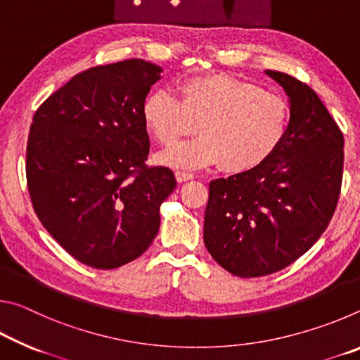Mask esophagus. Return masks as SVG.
<instances>
[{"instance_id":"34e87169","label":"esophagus","mask_w":360,"mask_h":360,"mask_svg":"<svg viewBox=\"0 0 360 360\" xmlns=\"http://www.w3.org/2000/svg\"><path fill=\"white\" fill-rule=\"evenodd\" d=\"M174 176H176V181H178V182H186V181H191L193 178L192 173L181 172V169H178V172L174 173Z\"/></svg>"}]
</instances>
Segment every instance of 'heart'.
<instances>
[{
	"label": "heart",
	"mask_w": 360,
	"mask_h": 360,
	"mask_svg": "<svg viewBox=\"0 0 360 360\" xmlns=\"http://www.w3.org/2000/svg\"><path fill=\"white\" fill-rule=\"evenodd\" d=\"M179 98L155 90L146 96L141 114L146 130L160 146H173L198 131L202 136L174 146L158 157L165 165L198 169L221 165L245 173L265 163L284 141L290 108L281 95L229 75L187 77Z\"/></svg>",
	"instance_id": "obj_1"
}]
</instances>
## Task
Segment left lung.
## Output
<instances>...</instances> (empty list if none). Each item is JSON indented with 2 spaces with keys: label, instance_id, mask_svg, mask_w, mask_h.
<instances>
[{
  "label": "left lung",
  "instance_id": "1",
  "mask_svg": "<svg viewBox=\"0 0 360 360\" xmlns=\"http://www.w3.org/2000/svg\"><path fill=\"white\" fill-rule=\"evenodd\" d=\"M289 96L290 124L260 167L210 182L205 246L240 278L276 273L302 257L337 210L345 139L313 89L281 71H265Z\"/></svg>",
  "mask_w": 360,
  "mask_h": 360
}]
</instances>
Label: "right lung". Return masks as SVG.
Listing matches in <instances>:
<instances>
[{
  "label": "right lung",
  "instance_id": "obj_1",
  "mask_svg": "<svg viewBox=\"0 0 360 360\" xmlns=\"http://www.w3.org/2000/svg\"><path fill=\"white\" fill-rule=\"evenodd\" d=\"M162 68L141 58L95 66L53 92L33 115L27 184L36 216L76 260L112 270L138 259L176 188L148 167L141 108Z\"/></svg>",
  "mask_w": 360,
  "mask_h": 360
}]
</instances>
